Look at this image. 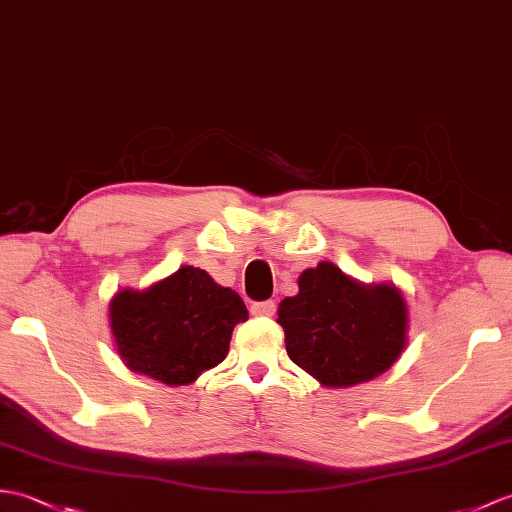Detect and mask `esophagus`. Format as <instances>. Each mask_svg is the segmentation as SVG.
Returning a JSON list of instances; mask_svg holds the SVG:
<instances>
[{
  "label": "esophagus",
  "instance_id": "esophagus-1",
  "mask_svg": "<svg viewBox=\"0 0 512 512\" xmlns=\"http://www.w3.org/2000/svg\"><path fill=\"white\" fill-rule=\"evenodd\" d=\"M253 316H272L275 314V301H257L251 305Z\"/></svg>",
  "mask_w": 512,
  "mask_h": 512
}]
</instances>
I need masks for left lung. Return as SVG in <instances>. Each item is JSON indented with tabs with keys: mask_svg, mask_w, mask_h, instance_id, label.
I'll return each mask as SVG.
<instances>
[{
	"mask_svg": "<svg viewBox=\"0 0 512 512\" xmlns=\"http://www.w3.org/2000/svg\"><path fill=\"white\" fill-rule=\"evenodd\" d=\"M290 360L325 386H353L388 371L406 347L408 310L392 285H364L329 261L305 270L299 294L279 303Z\"/></svg>",
	"mask_w": 512,
	"mask_h": 512,
	"instance_id": "left-lung-1",
	"label": "left lung"
}]
</instances>
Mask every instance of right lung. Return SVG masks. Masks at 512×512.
Returning a JSON list of instances; mask_svg holds the SVG:
<instances>
[{
    "mask_svg": "<svg viewBox=\"0 0 512 512\" xmlns=\"http://www.w3.org/2000/svg\"><path fill=\"white\" fill-rule=\"evenodd\" d=\"M109 316L128 368L168 386H185L227 358L231 331L248 320V310L205 270L183 266L146 292L117 294Z\"/></svg>",
    "mask_w": 512,
    "mask_h": 512,
    "instance_id": "right-lung-1",
    "label": "right lung"
}]
</instances>
